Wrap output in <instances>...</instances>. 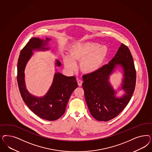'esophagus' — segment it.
I'll return each mask as SVG.
<instances>
[{
  "mask_svg": "<svg viewBox=\"0 0 152 152\" xmlns=\"http://www.w3.org/2000/svg\"><path fill=\"white\" fill-rule=\"evenodd\" d=\"M77 82H78V86L79 87H80V86H82V83H83V82H82V80H80V79H77Z\"/></svg>",
  "mask_w": 152,
  "mask_h": 152,
  "instance_id": "obj_1",
  "label": "esophagus"
}]
</instances>
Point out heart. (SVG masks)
Segmentation results:
<instances>
[{
	"mask_svg": "<svg viewBox=\"0 0 152 152\" xmlns=\"http://www.w3.org/2000/svg\"><path fill=\"white\" fill-rule=\"evenodd\" d=\"M107 54L108 48L104 45L92 42H79L71 47L70 55L64 57V65L70 71H74L76 68L74 61L81 60L82 70L92 73L101 67Z\"/></svg>",
	"mask_w": 152,
	"mask_h": 152,
	"instance_id": "b5f03b06",
	"label": "heart"
}]
</instances>
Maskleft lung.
I'll list each match as a JSON object with an SVG mask.
<instances>
[{
	"instance_id": "obj_1",
	"label": "left lung",
	"mask_w": 152,
	"mask_h": 152,
	"mask_svg": "<svg viewBox=\"0 0 152 152\" xmlns=\"http://www.w3.org/2000/svg\"><path fill=\"white\" fill-rule=\"evenodd\" d=\"M117 66H121L124 71L122 88L126 93L121 98L115 97V92L108 82L109 75ZM136 78V70L131 52L127 46L123 44L108 64L94 73L83 75L82 87L85 99L93 118L100 121H107L116 117L132 97Z\"/></svg>"
}]
</instances>
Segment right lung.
Segmentation results:
<instances>
[{"label":"right lung","mask_w":152,"mask_h":152,"mask_svg":"<svg viewBox=\"0 0 152 152\" xmlns=\"http://www.w3.org/2000/svg\"><path fill=\"white\" fill-rule=\"evenodd\" d=\"M39 38H32L22 49L18 60L17 82L21 97L28 107L39 118L49 121L59 119L65 113L66 104L71 94L78 87L76 78L74 76L66 77L60 73L54 75L53 83L43 97L37 98L32 96L27 91L25 83V66L33 54L32 50H45L46 42ZM56 66H60V62L57 60Z\"/></svg>","instance_id":"1"}]
</instances>
